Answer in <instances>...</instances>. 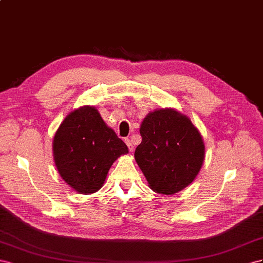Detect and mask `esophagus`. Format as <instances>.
Here are the masks:
<instances>
[{
  "label": "esophagus",
  "instance_id": "34e87169",
  "mask_svg": "<svg viewBox=\"0 0 263 263\" xmlns=\"http://www.w3.org/2000/svg\"><path fill=\"white\" fill-rule=\"evenodd\" d=\"M125 143H126V145H127V148H129V151H130V152H133L134 146H133V144H132V142H131L129 139H126V140H125Z\"/></svg>",
  "mask_w": 263,
  "mask_h": 263
}]
</instances>
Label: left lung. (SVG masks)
<instances>
[{
	"instance_id": "1",
	"label": "left lung",
	"mask_w": 263,
	"mask_h": 263,
	"mask_svg": "<svg viewBox=\"0 0 263 263\" xmlns=\"http://www.w3.org/2000/svg\"><path fill=\"white\" fill-rule=\"evenodd\" d=\"M142 142L134 157L152 191L172 195L197 176L205 159V145L197 127L174 109H159L144 118Z\"/></svg>"
}]
</instances>
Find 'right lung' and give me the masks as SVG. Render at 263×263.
Wrapping results in <instances>:
<instances>
[{"instance_id":"1","label":"right lung","mask_w":263,"mask_h":263,"mask_svg":"<svg viewBox=\"0 0 263 263\" xmlns=\"http://www.w3.org/2000/svg\"><path fill=\"white\" fill-rule=\"evenodd\" d=\"M127 146L95 107L73 110L59 125L52 142L58 173L79 194L99 191L111 165Z\"/></svg>"}]
</instances>
